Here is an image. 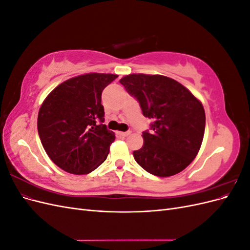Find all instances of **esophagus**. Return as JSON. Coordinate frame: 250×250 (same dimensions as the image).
Listing matches in <instances>:
<instances>
[{"label":"esophagus","mask_w":250,"mask_h":250,"mask_svg":"<svg viewBox=\"0 0 250 250\" xmlns=\"http://www.w3.org/2000/svg\"><path fill=\"white\" fill-rule=\"evenodd\" d=\"M118 133H119V135H121V137L125 138V137H128V135H129L131 132H130V131H125V132H123V131H119Z\"/></svg>","instance_id":"esophagus-1"}]
</instances>
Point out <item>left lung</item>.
<instances>
[{
  "label": "left lung",
  "instance_id": "left-lung-1",
  "mask_svg": "<svg viewBox=\"0 0 250 250\" xmlns=\"http://www.w3.org/2000/svg\"><path fill=\"white\" fill-rule=\"evenodd\" d=\"M138 100L144 117L152 120L143 132L144 145L134 160L155 176L168 177L186 169L197 155L206 129L201 102L176 80L162 75L130 74L120 80Z\"/></svg>",
  "mask_w": 250,
  "mask_h": 250
}]
</instances>
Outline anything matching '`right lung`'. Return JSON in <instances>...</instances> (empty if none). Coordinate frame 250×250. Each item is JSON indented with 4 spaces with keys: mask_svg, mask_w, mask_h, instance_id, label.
Masks as SVG:
<instances>
[{
    "mask_svg": "<svg viewBox=\"0 0 250 250\" xmlns=\"http://www.w3.org/2000/svg\"><path fill=\"white\" fill-rule=\"evenodd\" d=\"M118 77L90 73L71 78L52 90L37 118L43 149L60 169L88 174L104 163L115 132L104 125L103 89Z\"/></svg>",
    "mask_w": 250,
    "mask_h": 250,
    "instance_id": "right-lung-1",
    "label": "right lung"
}]
</instances>
